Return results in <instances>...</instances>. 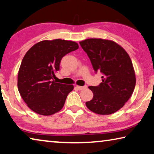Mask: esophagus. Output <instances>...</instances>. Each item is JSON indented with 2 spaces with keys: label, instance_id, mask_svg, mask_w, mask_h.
I'll use <instances>...</instances> for the list:
<instances>
[{
  "label": "esophagus",
  "instance_id": "1",
  "mask_svg": "<svg viewBox=\"0 0 154 154\" xmlns=\"http://www.w3.org/2000/svg\"><path fill=\"white\" fill-rule=\"evenodd\" d=\"M75 87H76V88L79 89V90H82V89H86L87 87L86 86V85H85V86H79V85H76Z\"/></svg>",
  "mask_w": 154,
  "mask_h": 154
}]
</instances>
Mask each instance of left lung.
<instances>
[{
  "label": "left lung",
  "instance_id": "left-lung-1",
  "mask_svg": "<svg viewBox=\"0 0 154 154\" xmlns=\"http://www.w3.org/2000/svg\"><path fill=\"white\" fill-rule=\"evenodd\" d=\"M90 59L94 70L100 72L102 82L89 86L93 99L86 102L89 110L100 115L117 112L133 94L136 76L131 58L126 51L115 42L90 38L80 42Z\"/></svg>",
  "mask_w": 154,
  "mask_h": 154
}]
</instances>
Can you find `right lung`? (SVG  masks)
<instances>
[{
	"label": "right lung",
	"instance_id": "right-lung-1",
	"mask_svg": "<svg viewBox=\"0 0 154 154\" xmlns=\"http://www.w3.org/2000/svg\"><path fill=\"white\" fill-rule=\"evenodd\" d=\"M78 49L74 41L56 39L38 42L26 53L18 72V89L34 112L49 116L63 107L74 86L57 83L54 79L63 56Z\"/></svg>",
	"mask_w": 154,
	"mask_h": 154
}]
</instances>
